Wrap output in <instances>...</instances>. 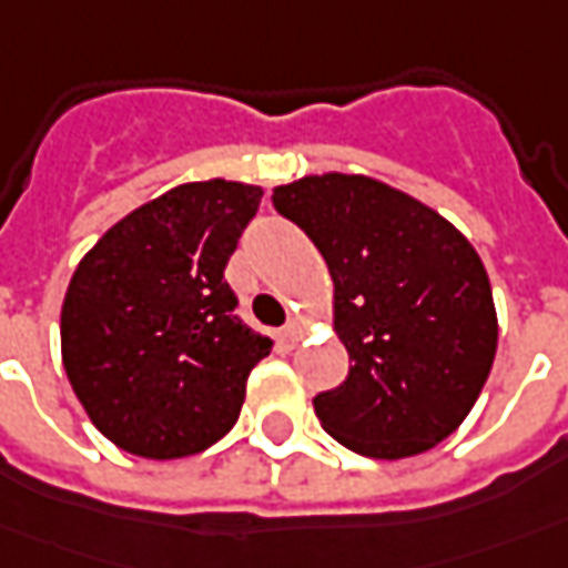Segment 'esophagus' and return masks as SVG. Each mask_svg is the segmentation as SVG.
Here are the masks:
<instances>
[{
	"mask_svg": "<svg viewBox=\"0 0 568 568\" xmlns=\"http://www.w3.org/2000/svg\"><path fill=\"white\" fill-rule=\"evenodd\" d=\"M303 334H306V324L300 322V318H293V322L284 324V331H281V339H284L287 346H296V343L303 339Z\"/></svg>",
	"mask_w": 568,
	"mask_h": 568,
	"instance_id": "obj_1",
	"label": "esophagus"
}]
</instances>
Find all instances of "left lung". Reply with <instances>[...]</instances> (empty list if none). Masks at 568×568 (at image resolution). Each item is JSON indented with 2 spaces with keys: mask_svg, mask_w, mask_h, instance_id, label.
<instances>
[{
  "mask_svg": "<svg viewBox=\"0 0 568 568\" xmlns=\"http://www.w3.org/2000/svg\"><path fill=\"white\" fill-rule=\"evenodd\" d=\"M275 210L322 250L349 377L315 414L349 452L377 460L448 439L488 381L498 315L470 241L426 203L367 175L277 185Z\"/></svg>",
  "mask_w": 568,
  "mask_h": 568,
  "instance_id": "1",
  "label": "left lung"
}]
</instances>
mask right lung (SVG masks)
<instances>
[{
  "label": "right lung",
  "instance_id": "1",
  "mask_svg": "<svg viewBox=\"0 0 568 568\" xmlns=\"http://www.w3.org/2000/svg\"><path fill=\"white\" fill-rule=\"evenodd\" d=\"M262 187L187 182L104 232L70 277L61 358L89 420L129 455L172 460L219 442L272 339L234 315L225 281Z\"/></svg>",
  "mask_w": 568,
  "mask_h": 568
}]
</instances>
